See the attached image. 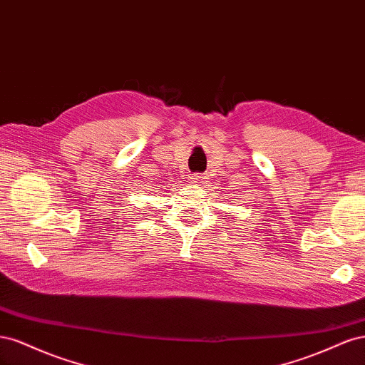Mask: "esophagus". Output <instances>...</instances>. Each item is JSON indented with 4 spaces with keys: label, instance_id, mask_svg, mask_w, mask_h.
<instances>
[{
    "label": "esophagus",
    "instance_id": "obj_1",
    "mask_svg": "<svg viewBox=\"0 0 365 365\" xmlns=\"http://www.w3.org/2000/svg\"><path fill=\"white\" fill-rule=\"evenodd\" d=\"M190 182L192 184H195V185H201V187H204L205 185V182H207V178L204 175H193V176H190Z\"/></svg>",
    "mask_w": 365,
    "mask_h": 365
}]
</instances>
